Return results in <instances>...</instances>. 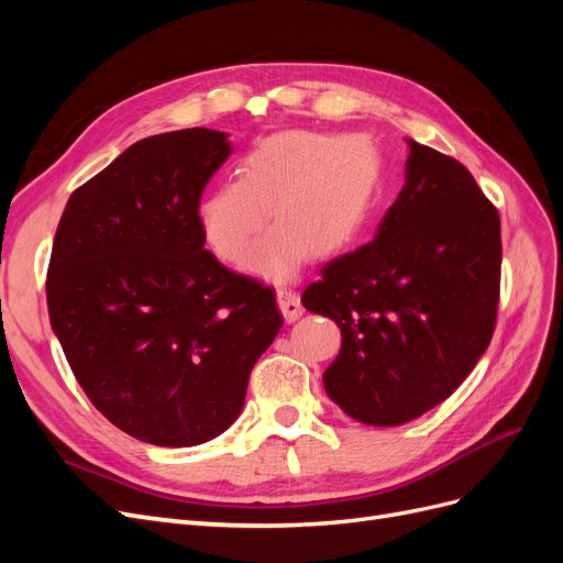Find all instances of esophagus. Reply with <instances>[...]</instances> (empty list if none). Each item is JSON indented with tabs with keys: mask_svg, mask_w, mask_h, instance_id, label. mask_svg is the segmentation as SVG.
Listing matches in <instances>:
<instances>
[{
	"mask_svg": "<svg viewBox=\"0 0 563 563\" xmlns=\"http://www.w3.org/2000/svg\"><path fill=\"white\" fill-rule=\"evenodd\" d=\"M277 302H279V310H282L286 321H296L302 314L300 298H298L296 291H291V288L279 286L277 288Z\"/></svg>",
	"mask_w": 563,
	"mask_h": 563,
	"instance_id": "34e87169",
	"label": "esophagus"
}]
</instances>
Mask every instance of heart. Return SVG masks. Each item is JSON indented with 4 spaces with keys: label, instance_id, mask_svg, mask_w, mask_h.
Returning <instances> with one entry per match:
<instances>
[{
    "label": "heart",
    "instance_id": "b5f03b06",
    "mask_svg": "<svg viewBox=\"0 0 563 563\" xmlns=\"http://www.w3.org/2000/svg\"><path fill=\"white\" fill-rule=\"evenodd\" d=\"M378 180V152L360 135L282 131L249 152L240 178L201 199L199 225L218 258L240 265L272 209L279 223L249 265L279 277L308 251L323 258L350 246L376 207Z\"/></svg>",
    "mask_w": 563,
    "mask_h": 563
}]
</instances>
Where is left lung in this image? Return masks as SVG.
<instances>
[{
    "label": "left lung",
    "mask_w": 563,
    "mask_h": 563,
    "mask_svg": "<svg viewBox=\"0 0 563 563\" xmlns=\"http://www.w3.org/2000/svg\"><path fill=\"white\" fill-rule=\"evenodd\" d=\"M406 185L373 242L305 288V310L338 323L327 395L376 428L449 399L486 352L500 298V216L467 168L408 141Z\"/></svg>",
    "instance_id": "left-lung-1"
}]
</instances>
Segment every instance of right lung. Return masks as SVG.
<instances>
[{
  "mask_svg": "<svg viewBox=\"0 0 563 563\" xmlns=\"http://www.w3.org/2000/svg\"><path fill=\"white\" fill-rule=\"evenodd\" d=\"M228 133L150 135L73 192L46 275L51 329L91 404L155 446H197L240 418L284 317L275 291L203 249L199 199Z\"/></svg>",
  "mask_w": 563,
  "mask_h": 563,
  "instance_id": "obj_1",
  "label": "right lung"
}]
</instances>
